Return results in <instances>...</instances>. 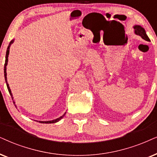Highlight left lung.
I'll return each mask as SVG.
<instances>
[{
	"label": "left lung",
	"instance_id": "obj_1",
	"mask_svg": "<svg viewBox=\"0 0 157 157\" xmlns=\"http://www.w3.org/2000/svg\"><path fill=\"white\" fill-rule=\"evenodd\" d=\"M134 29L135 33H136V35H139V36L141 37L143 39L145 40L150 41V39L148 38V37L147 36V35H146V31H145V29L143 28V27H141L139 25H136L134 27Z\"/></svg>",
	"mask_w": 157,
	"mask_h": 157
}]
</instances>
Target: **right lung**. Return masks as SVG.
<instances>
[{
    "label": "right lung",
    "instance_id": "add662e5",
    "mask_svg": "<svg viewBox=\"0 0 157 157\" xmlns=\"http://www.w3.org/2000/svg\"><path fill=\"white\" fill-rule=\"evenodd\" d=\"M13 43V40L11 41V43H10V44L9 46L7 48V51H6V61H5V64H4V76H5V80H6V85H7V88L8 90H9V92L10 93V95H11V96H12V94H11V90H10V88L9 86V84L7 83V80H6V65H7V63H8V56H9V49H10V45H11L12 43ZM13 99V98H12ZM65 115V114L63 115V116H61V117H59L58 119H56L54 120H52V121H46V122H40V123H46V124H49V123H55L56 122H59V120H61V119H62L64 117V116Z\"/></svg>",
    "mask_w": 157,
    "mask_h": 157
}]
</instances>
